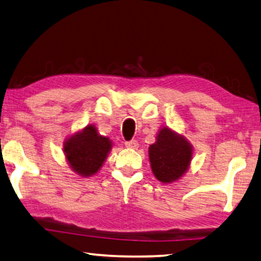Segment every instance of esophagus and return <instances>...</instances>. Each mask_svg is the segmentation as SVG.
I'll list each match as a JSON object with an SVG mask.
<instances>
[{
	"mask_svg": "<svg viewBox=\"0 0 261 261\" xmlns=\"http://www.w3.org/2000/svg\"><path fill=\"white\" fill-rule=\"evenodd\" d=\"M126 147L129 148V149H136L139 147V142L136 140H132V141L126 142Z\"/></svg>",
	"mask_w": 261,
	"mask_h": 261,
	"instance_id": "esophagus-1",
	"label": "esophagus"
}]
</instances>
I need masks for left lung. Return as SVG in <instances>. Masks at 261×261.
I'll return each mask as SVG.
<instances>
[{"mask_svg":"<svg viewBox=\"0 0 261 261\" xmlns=\"http://www.w3.org/2000/svg\"><path fill=\"white\" fill-rule=\"evenodd\" d=\"M192 159V146L183 135L170 128L159 130L156 142L149 146L151 171L162 183L177 181L189 169Z\"/></svg>","mask_w":261,"mask_h":261,"instance_id":"left-lung-1","label":"left lung"}]
</instances>
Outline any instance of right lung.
<instances>
[{"mask_svg": "<svg viewBox=\"0 0 261 261\" xmlns=\"http://www.w3.org/2000/svg\"><path fill=\"white\" fill-rule=\"evenodd\" d=\"M64 153L70 167L83 177L97 174L112 149V141L98 133L94 125L71 135L64 142Z\"/></svg>", "mask_w": 261, "mask_h": 261, "instance_id": "1", "label": "right lung"}]
</instances>
